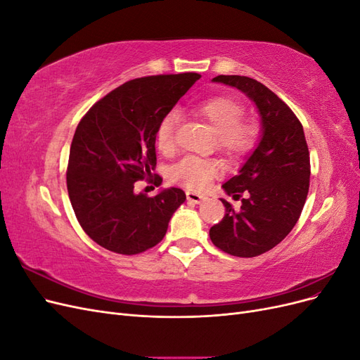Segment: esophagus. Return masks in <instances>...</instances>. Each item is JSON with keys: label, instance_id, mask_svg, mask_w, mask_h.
Segmentation results:
<instances>
[{"label": "esophagus", "instance_id": "obj_1", "mask_svg": "<svg viewBox=\"0 0 360 360\" xmlns=\"http://www.w3.org/2000/svg\"><path fill=\"white\" fill-rule=\"evenodd\" d=\"M186 198H188L189 202H193V204H201L205 200L204 195H200L197 192H188L186 193Z\"/></svg>", "mask_w": 360, "mask_h": 360}]
</instances>
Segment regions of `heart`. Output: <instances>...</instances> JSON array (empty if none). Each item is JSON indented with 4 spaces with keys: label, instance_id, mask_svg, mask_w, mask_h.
I'll return each instance as SVG.
<instances>
[{
    "label": "heart",
    "instance_id": "1",
    "mask_svg": "<svg viewBox=\"0 0 360 360\" xmlns=\"http://www.w3.org/2000/svg\"><path fill=\"white\" fill-rule=\"evenodd\" d=\"M193 112L209 123L216 132L217 147L224 153L236 156L245 153L254 144L255 127L250 123H240L243 108L231 97H210L193 106ZM177 112H168L160 120L156 129V144L163 155H169L176 147ZM219 172L214 160L188 156L171 168V180L189 189L200 191Z\"/></svg>",
    "mask_w": 360,
    "mask_h": 360
}]
</instances>
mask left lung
Here are the masks:
<instances>
[{
    "instance_id": "left-lung-1",
    "label": "left lung",
    "mask_w": 360,
    "mask_h": 360,
    "mask_svg": "<svg viewBox=\"0 0 360 360\" xmlns=\"http://www.w3.org/2000/svg\"><path fill=\"white\" fill-rule=\"evenodd\" d=\"M213 82L245 93L257 106L259 141L238 174L222 184L242 198L240 212L222 200L224 219L210 228L214 246L234 257H257L275 248L296 225L309 189V151L297 117L266 85L238 75Z\"/></svg>"
}]
</instances>
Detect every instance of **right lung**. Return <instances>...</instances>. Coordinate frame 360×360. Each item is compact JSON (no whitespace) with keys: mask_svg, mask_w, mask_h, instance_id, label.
Instances as JSON below:
<instances>
[{"mask_svg":"<svg viewBox=\"0 0 360 360\" xmlns=\"http://www.w3.org/2000/svg\"><path fill=\"white\" fill-rule=\"evenodd\" d=\"M198 73L132 79L96 102L70 146L69 198L82 230L102 248L135 255L156 246L186 200L179 188L156 197L135 193V181L156 168V129ZM162 183L159 176L155 184Z\"/></svg>","mask_w":360,"mask_h":360,"instance_id":"add662e5","label":"right lung"}]
</instances>
